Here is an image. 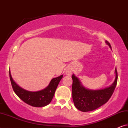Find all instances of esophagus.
Returning <instances> with one entry per match:
<instances>
[{
    "instance_id": "obj_1",
    "label": "esophagus",
    "mask_w": 128,
    "mask_h": 128,
    "mask_svg": "<svg viewBox=\"0 0 128 128\" xmlns=\"http://www.w3.org/2000/svg\"><path fill=\"white\" fill-rule=\"evenodd\" d=\"M66 74L68 76H71L72 74V70L70 68H67L66 70Z\"/></svg>"
}]
</instances>
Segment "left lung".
<instances>
[{
	"mask_svg": "<svg viewBox=\"0 0 128 128\" xmlns=\"http://www.w3.org/2000/svg\"><path fill=\"white\" fill-rule=\"evenodd\" d=\"M106 43L112 50L110 43L107 40ZM114 73L115 79L113 84L108 87L99 90H92L85 88L78 78L73 74L72 98L75 107L82 112H88L94 111L107 103L116 86L118 81L116 67Z\"/></svg>",
	"mask_w": 128,
	"mask_h": 128,
	"instance_id": "1",
	"label": "left lung"
}]
</instances>
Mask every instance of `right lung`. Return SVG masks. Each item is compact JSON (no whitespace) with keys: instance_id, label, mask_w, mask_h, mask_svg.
<instances>
[{"instance_id":"right-lung-1","label":"right lung","mask_w":128,"mask_h":128,"mask_svg":"<svg viewBox=\"0 0 128 128\" xmlns=\"http://www.w3.org/2000/svg\"><path fill=\"white\" fill-rule=\"evenodd\" d=\"M10 78L12 86L16 94L21 100L30 106L36 107H44L51 102L55 91L63 75H61L51 80L49 85L44 89L37 92H30L24 89L16 83L9 70Z\"/></svg>"}]
</instances>
